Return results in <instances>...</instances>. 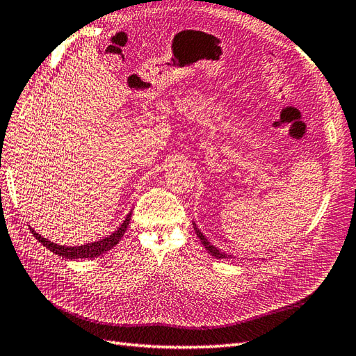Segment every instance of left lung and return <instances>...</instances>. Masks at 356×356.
Wrapping results in <instances>:
<instances>
[{
  "label": "left lung",
  "mask_w": 356,
  "mask_h": 356,
  "mask_svg": "<svg viewBox=\"0 0 356 356\" xmlns=\"http://www.w3.org/2000/svg\"><path fill=\"white\" fill-rule=\"evenodd\" d=\"M194 230H195V233H197V238L202 241V243H203V247L209 251V254H212V256L215 257V259H230V257H233V256H230V257H227V254L225 252H221L220 250H218L216 247H213V245L209 242L204 236H203V233L200 232L197 227H195V224H194Z\"/></svg>",
  "instance_id": "left-lung-1"
}]
</instances>
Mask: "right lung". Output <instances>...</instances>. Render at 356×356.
Masks as SVG:
<instances>
[{
	"label": "right lung",
	"mask_w": 356,
	"mask_h": 356,
	"mask_svg": "<svg viewBox=\"0 0 356 356\" xmlns=\"http://www.w3.org/2000/svg\"><path fill=\"white\" fill-rule=\"evenodd\" d=\"M131 215L132 213L127 215L126 220L123 221V224L118 227V229L114 233L109 234L108 238L100 239V241L93 242V243L81 245V247H63V245H57V243H54L48 239H44L43 236H40L39 233H35L33 229H30V232L33 233L34 238L43 245V247H47L49 251L56 252L57 256H60V257L70 259V260L72 259H95V257L100 256V254H104L111 248H114L115 245L118 243V241L123 238L127 225H129V222H131Z\"/></svg>",
	"instance_id": "add662e5"
}]
</instances>
